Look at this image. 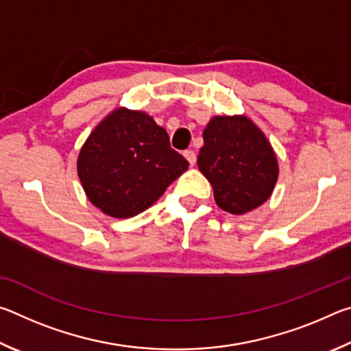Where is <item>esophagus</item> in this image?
<instances>
[{
	"label": "esophagus",
	"instance_id": "34e87169",
	"mask_svg": "<svg viewBox=\"0 0 351 351\" xmlns=\"http://www.w3.org/2000/svg\"><path fill=\"white\" fill-rule=\"evenodd\" d=\"M182 154H184V158L187 159L190 165H195V162H197V154H195L193 150H186Z\"/></svg>",
	"mask_w": 351,
	"mask_h": 351
}]
</instances>
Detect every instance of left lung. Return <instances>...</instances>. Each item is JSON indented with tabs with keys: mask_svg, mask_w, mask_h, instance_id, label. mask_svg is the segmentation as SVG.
Returning a JSON list of instances; mask_svg holds the SVG:
<instances>
[{
	"mask_svg": "<svg viewBox=\"0 0 351 351\" xmlns=\"http://www.w3.org/2000/svg\"><path fill=\"white\" fill-rule=\"evenodd\" d=\"M198 169L212 184L215 203L241 215L263 204L274 190L278 167L265 134L245 116H217L203 133Z\"/></svg>",
	"mask_w": 351,
	"mask_h": 351,
	"instance_id": "left-lung-1",
	"label": "left lung"
}]
</instances>
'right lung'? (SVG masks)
<instances>
[{"label":"right lung","mask_w":351,"mask_h":351,"mask_svg":"<svg viewBox=\"0 0 351 351\" xmlns=\"http://www.w3.org/2000/svg\"><path fill=\"white\" fill-rule=\"evenodd\" d=\"M189 167L167 132L141 111L116 110L80 150L77 171L94 206L130 218L148 209Z\"/></svg>","instance_id":"add662e5"}]
</instances>
